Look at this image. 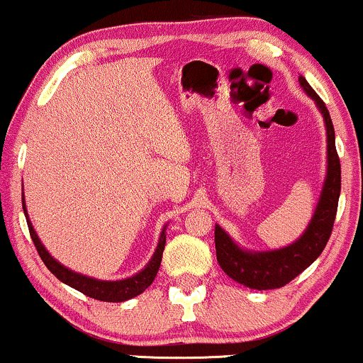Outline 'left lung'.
<instances>
[{"instance_id":"obj_1","label":"left lung","mask_w":363,"mask_h":363,"mask_svg":"<svg viewBox=\"0 0 363 363\" xmlns=\"http://www.w3.org/2000/svg\"><path fill=\"white\" fill-rule=\"evenodd\" d=\"M298 82L306 94L319 107L324 124H326L328 136V172L309 227L306 228L301 239L286 247L277 249V251L251 252L240 249L220 225H215V247L220 268L234 281L254 290H273L285 286L318 259L331 237L336 210H338L341 165L338 152H336L331 116H329L326 104L320 101L306 78L298 77Z\"/></svg>"}]
</instances>
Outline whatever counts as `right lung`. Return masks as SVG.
I'll use <instances>...</instances> for the list:
<instances>
[{
    "label": "right lung",
    "mask_w": 363,
    "mask_h": 363,
    "mask_svg": "<svg viewBox=\"0 0 363 363\" xmlns=\"http://www.w3.org/2000/svg\"><path fill=\"white\" fill-rule=\"evenodd\" d=\"M22 205H23V213L25 218H27V225H28V232H30L32 240H34V245L39 252L40 259L44 261V264L48 266V269L51 272L57 280H61L66 285H69L72 289L82 291L85 294L86 297L95 298V301H102V302H124L129 301V298L136 297L140 295L141 291H145L152 285V281L155 280L158 268H160L162 262V254H164V247H165V227L160 234V240H158V245L153 252L152 259L145 269H141L140 273H136L135 277L131 278H124V280H118V281H104V280H97V278L91 277H85L82 273H74L72 269H68L66 266H62L61 262H57L54 257L45 251V247L43 242L37 237L34 227H32L30 220H28L27 215V208H25V201L22 198Z\"/></svg>",
    "instance_id": "add662e5"
}]
</instances>
